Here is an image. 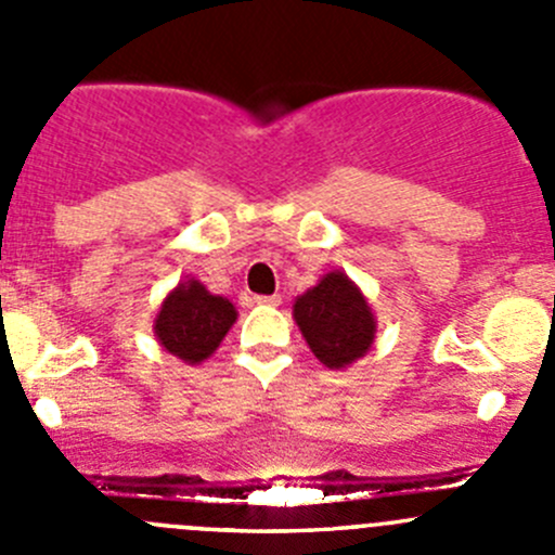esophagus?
Returning <instances> with one entry per match:
<instances>
[{"instance_id":"esophagus-1","label":"esophagus","mask_w":555,"mask_h":555,"mask_svg":"<svg viewBox=\"0 0 555 555\" xmlns=\"http://www.w3.org/2000/svg\"><path fill=\"white\" fill-rule=\"evenodd\" d=\"M255 304L257 306H279L282 304V298H279V295H257Z\"/></svg>"}]
</instances>
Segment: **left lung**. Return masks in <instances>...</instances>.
Masks as SVG:
<instances>
[{
    "label": "left lung",
    "mask_w": 555,
    "mask_h": 555,
    "mask_svg": "<svg viewBox=\"0 0 555 555\" xmlns=\"http://www.w3.org/2000/svg\"><path fill=\"white\" fill-rule=\"evenodd\" d=\"M293 317L313 357L330 371L365 357L376 338V317L344 271L324 273L317 287L298 295Z\"/></svg>",
    "instance_id": "1"
}]
</instances>
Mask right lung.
Here are the masks:
<instances>
[{"instance_id": "1", "label": "right lung", "mask_w": 555, "mask_h": 555, "mask_svg": "<svg viewBox=\"0 0 555 555\" xmlns=\"http://www.w3.org/2000/svg\"><path fill=\"white\" fill-rule=\"evenodd\" d=\"M236 317L231 300L211 295L198 279H184L160 304L153 330L169 354L188 365H198L215 354Z\"/></svg>"}]
</instances>
